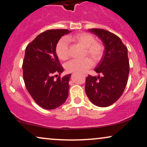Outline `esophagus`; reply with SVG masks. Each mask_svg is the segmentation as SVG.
<instances>
[{"mask_svg":"<svg viewBox=\"0 0 147 147\" xmlns=\"http://www.w3.org/2000/svg\"><path fill=\"white\" fill-rule=\"evenodd\" d=\"M84 76H85V77H86V76H87V74H84Z\"/></svg>","mask_w":147,"mask_h":147,"instance_id":"34e87169","label":"esophagus"}]
</instances>
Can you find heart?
Masks as SVG:
<instances>
[{"label":"heart","instance_id":"heart-1","mask_svg":"<svg viewBox=\"0 0 147 147\" xmlns=\"http://www.w3.org/2000/svg\"><path fill=\"white\" fill-rule=\"evenodd\" d=\"M69 42L80 44L85 48L84 56H90L95 61L101 59L104 52V46L100 42L95 41L92 34L88 32H80L74 35L62 38L59 40L56 46L57 56L61 60L65 61L68 59ZM93 61L89 58L83 59H72L65 64V69L69 72H84L93 66Z\"/></svg>","mask_w":147,"mask_h":147}]
</instances>
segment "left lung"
<instances>
[{"label":"left lung","instance_id":"obj_1","mask_svg":"<svg viewBox=\"0 0 147 147\" xmlns=\"http://www.w3.org/2000/svg\"><path fill=\"white\" fill-rule=\"evenodd\" d=\"M89 31L98 36L105 50L95 69L98 77L89 75L85 89L91 103L98 107H108L117 101L127 84L129 74L127 48L119 37L109 31L99 28Z\"/></svg>","mask_w":147,"mask_h":147}]
</instances>
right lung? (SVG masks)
I'll return each mask as SVG.
<instances>
[{
    "label": "right lung",
    "mask_w": 147,
    "mask_h": 147,
    "mask_svg": "<svg viewBox=\"0 0 147 147\" xmlns=\"http://www.w3.org/2000/svg\"><path fill=\"white\" fill-rule=\"evenodd\" d=\"M70 32L48 30L37 36L25 50L22 64L25 86L36 103L44 109L58 108L68 96L71 74L59 76L56 80L54 77L63 71L56 53V44Z\"/></svg>",
    "instance_id": "1"
}]
</instances>
